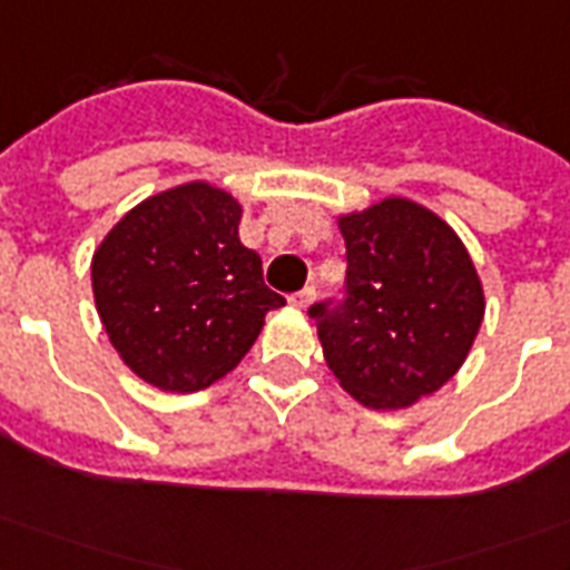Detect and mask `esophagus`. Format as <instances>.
<instances>
[{
  "label": "esophagus",
  "instance_id": "obj_1",
  "mask_svg": "<svg viewBox=\"0 0 570 570\" xmlns=\"http://www.w3.org/2000/svg\"><path fill=\"white\" fill-rule=\"evenodd\" d=\"M313 301H315V288H313V285H306V288L297 291V294L291 297V303H294L297 309H306V306H313Z\"/></svg>",
  "mask_w": 570,
  "mask_h": 570
}]
</instances>
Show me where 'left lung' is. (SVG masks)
I'll list each match as a JSON object with an SVG mask.
<instances>
[{"label": "left lung", "instance_id": "left-lung-1", "mask_svg": "<svg viewBox=\"0 0 570 570\" xmlns=\"http://www.w3.org/2000/svg\"><path fill=\"white\" fill-rule=\"evenodd\" d=\"M346 239V301L315 303L318 340L340 389L371 410H404L459 373L485 315L480 273L438 212L385 197L336 215Z\"/></svg>", "mask_w": 570, "mask_h": 570}]
</instances>
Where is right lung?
I'll return each mask as SVG.
<instances>
[{
	"mask_svg": "<svg viewBox=\"0 0 570 570\" xmlns=\"http://www.w3.org/2000/svg\"><path fill=\"white\" fill-rule=\"evenodd\" d=\"M243 203L212 181L151 194L90 261L99 322L139 380L190 394L224 380L285 297L264 285L261 255L239 243Z\"/></svg>",
	"mask_w": 570,
	"mask_h": 570,
	"instance_id": "right-lung-1",
	"label": "right lung"
}]
</instances>
